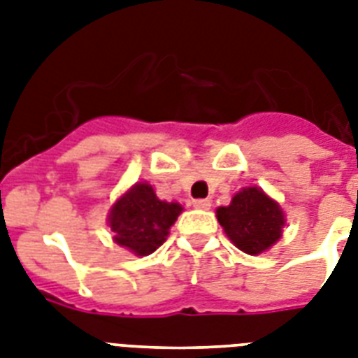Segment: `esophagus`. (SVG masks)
<instances>
[{"instance_id": "esophagus-1", "label": "esophagus", "mask_w": 358, "mask_h": 358, "mask_svg": "<svg viewBox=\"0 0 358 358\" xmlns=\"http://www.w3.org/2000/svg\"><path fill=\"white\" fill-rule=\"evenodd\" d=\"M193 206H195L196 210H210L212 201H208V199H196V201H193Z\"/></svg>"}]
</instances>
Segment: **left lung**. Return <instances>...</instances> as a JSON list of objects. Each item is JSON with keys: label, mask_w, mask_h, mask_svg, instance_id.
<instances>
[{"label": "left lung", "mask_w": 358, "mask_h": 358, "mask_svg": "<svg viewBox=\"0 0 358 358\" xmlns=\"http://www.w3.org/2000/svg\"><path fill=\"white\" fill-rule=\"evenodd\" d=\"M217 221L230 241L252 256L277 243L286 224L282 208L260 187L238 191L229 206L217 208Z\"/></svg>", "instance_id": "obj_1"}]
</instances>
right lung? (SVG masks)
<instances>
[{"mask_svg":"<svg viewBox=\"0 0 358 358\" xmlns=\"http://www.w3.org/2000/svg\"><path fill=\"white\" fill-rule=\"evenodd\" d=\"M182 210L178 202L159 201L150 184L137 182L109 212L115 243L137 256L152 255L165 241Z\"/></svg>","mask_w":358,"mask_h":358,"instance_id":"obj_1","label":"right lung"}]
</instances>
